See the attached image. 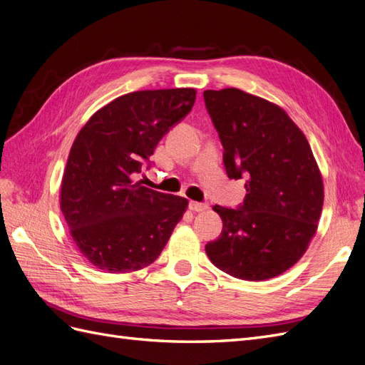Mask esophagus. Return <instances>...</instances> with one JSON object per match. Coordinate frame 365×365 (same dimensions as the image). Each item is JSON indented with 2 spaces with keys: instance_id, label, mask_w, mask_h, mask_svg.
<instances>
[{
  "instance_id": "obj_1",
  "label": "esophagus",
  "mask_w": 365,
  "mask_h": 365,
  "mask_svg": "<svg viewBox=\"0 0 365 365\" xmlns=\"http://www.w3.org/2000/svg\"><path fill=\"white\" fill-rule=\"evenodd\" d=\"M190 208H191L192 211H195V212H200V211L207 210L208 205H207V203H202V202H194V200H191V202H190Z\"/></svg>"
}]
</instances>
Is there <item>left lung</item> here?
Listing matches in <instances>:
<instances>
[{"label":"left lung","instance_id":"1","mask_svg":"<svg viewBox=\"0 0 365 365\" xmlns=\"http://www.w3.org/2000/svg\"><path fill=\"white\" fill-rule=\"evenodd\" d=\"M205 106L223 146L230 179L245 182L237 208L216 205L220 236L207 255L244 280L282 274L307 251L324 203L319 168L302 130L284 109L240 89L205 91Z\"/></svg>","mask_w":365,"mask_h":365}]
</instances>
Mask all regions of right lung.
<instances>
[{
	"instance_id": "obj_1",
	"label": "right lung",
	"mask_w": 365,
	"mask_h": 365,
	"mask_svg": "<svg viewBox=\"0 0 365 365\" xmlns=\"http://www.w3.org/2000/svg\"><path fill=\"white\" fill-rule=\"evenodd\" d=\"M195 91L121 96L98 109L73 142L61 182V212L83 256L128 273L160 256L188 200L134 182L170 129L190 114Z\"/></svg>"
}]
</instances>
